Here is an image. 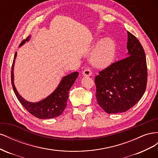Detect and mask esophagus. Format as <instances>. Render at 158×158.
Here are the masks:
<instances>
[{"label":"esophagus","mask_w":158,"mask_h":158,"mask_svg":"<svg viewBox=\"0 0 158 158\" xmlns=\"http://www.w3.org/2000/svg\"><path fill=\"white\" fill-rule=\"evenodd\" d=\"M82 74L84 76H90L92 75V72L89 69H85L83 72H82Z\"/></svg>","instance_id":"obj_1"}]
</instances>
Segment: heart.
Masks as SVG:
<instances>
[{
  "label": "heart",
  "mask_w": 158,
  "mask_h": 158,
  "mask_svg": "<svg viewBox=\"0 0 158 158\" xmlns=\"http://www.w3.org/2000/svg\"><path fill=\"white\" fill-rule=\"evenodd\" d=\"M115 42L110 37H104L92 48L90 62L95 67L106 69L111 65L116 55Z\"/></svg>",
  "instance_id": "heart-1"
}]
</instances>
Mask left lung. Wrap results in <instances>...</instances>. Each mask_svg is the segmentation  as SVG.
<instances>
[{
  "mask_svg": "<svg viewBox=\"0 0 158 158\" xmlns=\"http://www.w3.org/2000/svg\"><path fill=\"white\" fill-rule=\"evenodd\" d=\"M127 55L95 78L98 103L107 113L126 112L142 98L146 89L147 65L144 49L127 31Z\"/></svg>",
  "mask_w": 158,
  "mask_h": 158,
  "instance_id": "8db88e82",
  "label": "left lung"
}]
</instances>
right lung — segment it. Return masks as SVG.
<instances>
[{
    "mask_svg": "<svg viewBox=\"0 0 158 158\" xmlns=\"http://www.w3.org/2000/svg\"><path fill=\"white\" fill-rule=\"evenodd\" d=\"M30 36L26 40H23L19 47L25 44L26 41H29ZM17 56V52L15 55L12 66L11 71V82L14 92L15 93L18 99L28 112L32 115L41 119L52 118L59 117L63 113L67 105V99L69 98V92L72 85L74 84L78 76V72L71 73L65 76L62 78L58 86L49 95L44 99L37 102H30L23 98L19 94L14 82V68L15 59Z\"/></svg>",
    "mask_w": 158,
    "mask_h": 158,
    "instance_id": "add662e5",
    "label": "right lung"
}]
</instances>
